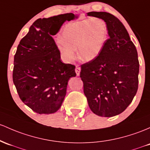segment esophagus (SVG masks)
<instances>
[{"mask_svg": "<svg viewBox=\"0 0 150 150\" xmlns=\"http://www.w3.org/2000/svg\"><path fill=\"white\" fill-rule=\"evenodd\" d=\"M75 72H76L77 76H79V75H80V67H78V65H77V66L75 67Z\"/></svg>", "mask_w": 150, "mask_h": 150, "instance_id": "obj_1", "label": "esophagus"}]
</instances>
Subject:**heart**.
I'll use <instances>...</instances> for the list:
<instances>
[{
	"label": "heart",
	"instance_id": "1",
	"mask_svg": "<svg viewBox=\"0 0 150 150\" xmlns=\"http://www.w3.org/2000/svg\"><path fill=\"white\" fill-rule=\"evenodd\" d=\"M108 38V28L98 18L74 21L66 24L62 31V38L57 40V48L67 61L78 56L82 60L90 62L101 53Z\"/></svg>",
	"mask_w": 150,
	"mask_h": 150
}]
</instances>
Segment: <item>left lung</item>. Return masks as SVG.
<instances>
[{
  "label": "left lung",
  "instance_id": "obj_1",
  "mask_svg": "<svg viewBox=\"0 0 150 150\" xmlns=\"http://www.w3.org/2000/svg\"><path fill=\"white\" fill-rule=\"evenodd\" d=\"M108 28L106 43L95 60L81 65L80 78L90 110L110 117L124 112L138 89L137 51L120 20L107 12H90Z\"/></svg>",
  "mask_w": 150,
  "mask_h": 150
}]
</instances>
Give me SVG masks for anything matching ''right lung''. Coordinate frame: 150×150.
Here are the masks:
<instances>
[{"label":"right lung","mask_w":150,"mask_h":150,"mask_svg":"<svg viewBox=\"0 0 150 150\" xmlns=\"http://www.w3.org/2000/svg\"><path fill=\"white\" fill-rule=\"evenodd\" d=\"M78 16L58 15L36 20L21 39L14 56L13 80L23 103L38 114H52L60 108L75 66L63 63L52 36L65 21Z\"/></svg>","instance_id":"add662e5"}]
</instances>
